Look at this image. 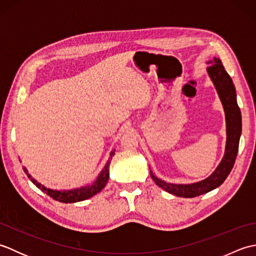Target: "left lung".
Returning a JSON list of instances; mask_svg holds the SVG:
<instances>
[{"label":"left lung","mask_w":256,"mask_h":256,"mask_svg":"<svg viewBox=\"0 0 256 256\" xmlns=\"http://www.w3.org/2000/svg\"><path fill=\"white\" fill-rule=\"evenodd\" d=\"M210 66L206 68L209 77L218 92L226 116V143L224 155L220 164L211 175L204 180L192 184H170L157 178L154 172L150 170V177L157 186L164 189L165 192L182 198H194L204 194L219 187L229 176L238 155V142L242 132V116L240 108L236 102V92L233 81L222 64L219 58L206 62Z\"/></svg>","instance_id":"obj_1"}]
</instances>
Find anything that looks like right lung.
<instances>
[{"mask_svg":"<svg viewBox=\"0 0 256 256\" xmlns=\"http://www.w3.org/2000/svg\"><path fill=\"white\" fill-rule=\"evenodd\" d=\"M114 153H116V150H112L110 153V157H108L106 166L103 167V170L99 174V176L96 177V182H94L91 184H86V186L70 189V190H56V189L47 188L45 186H42V184L38 182L36 179L32 178L30 174H28V170H26V167H23V170L26 172L27 177L30 179V182L34 184L37 188H40L42 192L47 194L50 197L59 201V202L74 204V202H78V201H84L86 199L91 198L92 196L100 192L101 190L106 187V184L108 180V176H110L108 167H110V162H111L112 157L114 156Z\"/></svg>","mask_w":256,"mask_h":256,"instance_id":"add662e5","label":"right lung"}]
</instances>
